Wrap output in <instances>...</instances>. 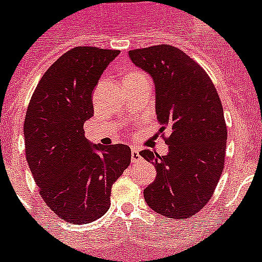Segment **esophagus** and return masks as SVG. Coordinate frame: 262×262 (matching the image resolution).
Masks as SVG:
<instances>
[{
    "instance_id": "1",
    "label": "esophagus",
    "mask_w": 262,
    "mask_h": 262,
    "mask_svg": "<svg viewBox=\"0 0 262 262\" xmlns=\"http://www.w3.org/2000/svg\"><path fill=\"white\" fill-rule=\"evenodd\" d=\"M138 159H141L140 150L137 147H132V162H137Z\"/></svg>"
}]
</instances>
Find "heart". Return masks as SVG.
<instances>
[{
	"label": "heart",
	"mask_w": 262,
	"mask_h": 262,
	"mask_svg": "<svg viewBox=\"0 0 262 262\" xmlns=\"http://www.w3.org/2000/svg\"><path fill=\"white\" fill-rule=\"evenodd\" d=\"M137 75H141V72H137V71H133L130 72V74H128L125 77H133V76H137Z\"/></svg>",
	"instance_id": "1"
}]
</instances>
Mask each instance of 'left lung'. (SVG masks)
<instances>
[{
  "label": "left lung",
  "instance_id": "8db88e82",
  "mask_svg": "<svg viewBox=\"0 0 262 262\" xmlns=\"http://www.w3.org/2000/svg\"><path fill=\"white\" fill-rule=\"evenodd\" d=\"M129 58L153 77L156 113L169 153L141 156L157 169L144 190L147 206L171 219H187L212 196L224 167L227 125L220 97L203 68L170 45L129 51Z\"/></svg>",
  "mask_w": 262,
  "mask_h": 262
}]
</instances>
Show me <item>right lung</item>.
Wrapping results in <instances>:
<instances>
[{
	"mask_svg": "<svg viewBox=\"0 0 262 262\" xmlns=\"http://www.w3.org/2000/svg\"><path fill=\"white\" fill-rule=\"evenodd\" d=\"M118 50L75 47L45 72L24 124L25 151L45 203L72 224L95 222L111 207L112 185L130 163L128 145H92L84 122L92 92Z\"/></svg>",
	"mask_w": 262,
	"mask_h": 262,
	"instance_id": "1",
	"label": "right lung"
}]
</instances>
